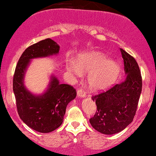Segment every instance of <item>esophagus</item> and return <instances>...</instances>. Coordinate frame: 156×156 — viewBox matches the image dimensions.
<instances>
[{
	"label": "esophagus",
	"mask_w": 156,
	"mask_h": 156,
	"mask_svg": "<svg viewBox=\"0 0 156 156\" xmlns=\"http://www.w3.org/2000/svg\"><path fill=\"white\" fill-rule=\"evenodd\" d=\"M77 94H78V98H85L86 96V92H84L83 90H82V89H78V91H77Z\"/></svg>",
	"instance_id": "obj_1"
}]
</instances>
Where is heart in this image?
I'll return each instance as SVG.
<instances>
[{
  "label": "heart",
  "mask_w": 156,
  "mask_h": 156,
  "mask_svg": "<svg viewBox=\"0 0 156 156\" xmlns=\"http://www.w3.org/2000/svg\"><path fill=\"white\" fill-rule=\"evenodd\" d=\"M120 64L110 60L106 55L93 51L80 55L77 63L69 62L67 70L75 76L88 73L87 80L89 88L93 91L104 90L117 79L120 72Z\"/></svg>",
  "instance_id": "heart-1"
}]
</instances>
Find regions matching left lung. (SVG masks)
I'll list each match as a JSON object with an SVG mask.
<instances>
[{"instance_id":"obj_1","label":"left lung","mask_w":156,"mask_h":156,"mask_svg":"<svg viewBox=\"0 0 156 156\" xmlns=\"http://www.w3.org/2000/svg\"><path fill=\"white\" fill-rule=\"evenodd\" d=\"M126 78L106 92L93 96L97 112L89 122L96 130L105 135L122 131L133 121L141 92L142 80L136 61L120 49Z\"/></svg>"}]
</instances>
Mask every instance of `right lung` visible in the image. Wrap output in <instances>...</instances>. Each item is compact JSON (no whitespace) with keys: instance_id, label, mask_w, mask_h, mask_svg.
<instances>
[{"instance_id":"1","label":"right lung","mask_w":156,"mask_h":156,"mask_svg":"<svg viewBox=\"0 0 156 156\" xmlns=\"http://www.w3.org/2000/svg\"><path fill=\"white\" fill-rule=\"evenodd\" d=\"M59 49V45L49 38L32 44L21 55L14 75L13 91L20 117L29 128L40 133H50L62 124L67 105L75 99L76 91L68 84H61L51 75L47 89L34 94L26 87L24 78L31 60L57 55Z\"/></svg>"}]
</instances>
